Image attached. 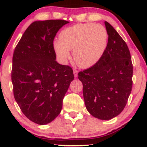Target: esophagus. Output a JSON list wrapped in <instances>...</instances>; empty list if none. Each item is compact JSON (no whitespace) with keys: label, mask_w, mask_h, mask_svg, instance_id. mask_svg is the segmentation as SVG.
<instances>
[{"label":"esophagus","mask_w":147,"mask_h":147,"mask_svg":"<svg viewBox=\"0 0 147 147\" xmlns=\"http://www.w3.org/2000/svg\"><path fill=\"white\" fill-rule=\"evenodd\" d=\"M73 73H74V76H75V77H77V76H78V70H73Z\"/></svg>","instance_id":"34e87169"}]
</instances>
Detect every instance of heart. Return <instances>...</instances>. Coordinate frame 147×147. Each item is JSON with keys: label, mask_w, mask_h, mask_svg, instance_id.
<instances>
[{"label": "heart", "mask_w": 147, "mask_h": 147, "mask_svg": "<svg viewBox=\"0 0 147 147\" xmlns=\"http://www.w3.org/2000/svg\"><path fill=\"white\" fill-rule=\"evenodd\" d=\"M108 40V32L103 25L82 23L62 30L59 38L54 40L53 48L61 61L66 62L70 57V50H73L75 63L82 68H89L102 59Z\"/></svg>", "instance_id": "obj_1"}]
</instances>
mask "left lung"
<instances>
[{
  "label": "left lung",
  "mask_w": 147,
  "mask_h": 147,
  "mask_svg": "<svg viewBox=\"0 0 147 147\" xmlns=\"http://www.w3.org/2000/svg\"><path fill=\"white\" fill-rule=\"evenodd\" d=\"M107 48L93 66L79 72L86 109L93 117L109 120L124 110L132 90L133 64L126 42L113 27L104 22Z\"/></svg>",
  "instance_id": "obj_1"
}]
</instances>
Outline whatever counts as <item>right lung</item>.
<instances>
[{
    "label": "right lung",
    "instance_id": "obj_1",
    "mask_svg": "<svg viewBox=\"0 0 147 147\" xmlns=\"http://www.w3.org/2000/svg\"><path fill=\"white\" fill-rule=\"evenodd\" d=\"M64 20L34 21L15 48L11 82L16 102L32 122L44 125L61 111L73 71L56 61L53 41Z\"/></svg>",
    "mask_w": 147,
    "mask_h": 147
}]
</instances>
